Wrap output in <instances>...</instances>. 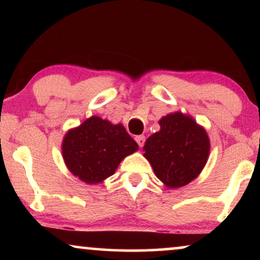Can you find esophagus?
<instances>
[{
  "instance_id": "esophagus-1",
  "label": "esophagus",
  "mask_w": 260,
  "mask_h": 260,
  "mask_svg": "<svg viewBox=\"0 0 260 260\" xmlns=\"http://www.w3.org/2000/svg\"><path fill=\"white\" fill-rule=\"evenodd\" d=\"M135 140H136V142H137V144L140 145V147H143L144 145V142H145V137L144 136H136V138H135Z\"/></svg>"
}]
</instances>
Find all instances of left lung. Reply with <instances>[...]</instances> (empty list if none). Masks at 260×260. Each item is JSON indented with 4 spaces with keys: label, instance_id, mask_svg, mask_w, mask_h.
Segmentation results:
<instances>
[{
    "label": "left lung",
    "instance_id": "obj_1",
    "mask_svg": "<svg viewBox=\"0 0 260 260\" xmlns=\"http://www.w3.org/2000/svg\"><path fill=\"white\" fill-rule=\"evenodd\" d=\"M159 129L145 141L144 157L166 187L176 189L200 175L208 161L207 131L193 117L173 112L158 120Z\"/></svg>",
    "mask_w": 260,
    "mask_h": 260
}]
</instances>
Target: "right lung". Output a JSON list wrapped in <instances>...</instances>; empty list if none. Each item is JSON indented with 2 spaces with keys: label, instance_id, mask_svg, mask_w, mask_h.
Segmentation results:
<instances>
[{
  "label": "right lung",
  "instance_id": "add662e5",
  "mask_svg": "<svg viewBox=\"0 0 260 260\" xmlns=\"http://www.w3.org/2000/svg\"><path fill=\"white\" fill-rule=\"evenodd\" d=\"M138 150L123 124L91 116L65 134L61 154L67 169L87 184L102 183L126 156Z\"/></svg>",
  "mask_w": 260,
  "mask_h": 260
}]
</instances>
